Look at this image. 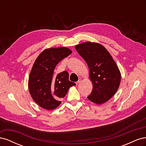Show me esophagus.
I'll list each match as a JSON object with an SVG mask.
<instances>
[{
    "instance_id": "esophagus-1",
    "label": "esophagus",
    "mask_w": 146,
    "mask_h": 146,
    "mask_svg": "<svg viewBox=\"0 0 146 146\" xmlns=\"http://www.w3.org/2000/svg\"><path fill=\"white\" fill-rule=\"evenodd\" d=\"M81 79H78V80L76 82V84H77H77H78V83H80V82H81Z\"/></svg>"
}]
</instances>
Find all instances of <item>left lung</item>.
Wrapping results in <instances>:
<instances>
[{
    "label": "left lung",
    "mask_w": 146,
    "mask_h": 146,
    "mask_svg": "<svg viewBox=\"0 0 146 146\" xmlns=\"http://www.w3.org/2000/svg\"><path fill=\"white\" fill-rule=\"evenodd\" d=\"M89 68L92 91L87 97L92 102L101 105L115 94L120 85L121 74L109 52L98 42L87 41L75 46Z\"/></svg>",
    "instance_id": "obj_1"
}]
</instances>
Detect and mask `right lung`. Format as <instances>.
Instances as JSON below:
<instances>
[{
  "instance_id": "add662e5",
  "label": "right lung",
  "mask_w": 146,
  "mask_h": 146,
  "mask_svg": "<svg viewBox=\"0 0 146 146\" xmlns=\"http://www.w3.org/2000/svg\"><path fill=\"white\" fill-rule=\"evenodd\" d=\"M72 51L66 47H50L38 55L31 70L28 82L29 92L39 106L47 110L56 108L60 101L76 83L69 80V74L54 72L56 64L69 56Z\"/></svg>"
}]
</instances>
